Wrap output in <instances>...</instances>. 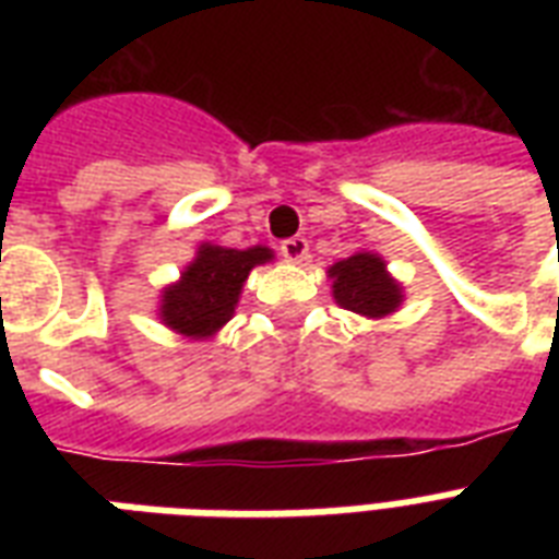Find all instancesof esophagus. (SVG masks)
I'll return each mask as SVG.
<instances>
[{
    "label": "esophagus",
    "mask_w": 559,
    "mask_h": 559,
    "mask_svg": "<svg viewBox=\"0 0 559 559\" xmlns=\"http://www.w3.org/2000/svg\"><path fill=\"white\" fill-rule=\"evenodd\" d=\"M307 252H310V243H307V237H301V235L287 237V240L281 243V254H284V261H289V263L307 261Z\"/></svg>",
    "instance_id": "1"
}]
</instances>
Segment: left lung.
Here are the masks:
<instances>
[{"label":"left lung","mask_w":559,"mask_h":559,"mask_svg":"<svg viewBox=\"0 0 559 559\" xmlns=\"http://www.w3.org/2000/svg\"><path fill=\"white\" fill-rule=\"evenodd\" d=\"M333 298L345 310L362 316H385L400 305V287L389 278L385 263L371 252L350 254L348 261L331 266Z\"/></svg>","instance_id":"1"}]
</instances>
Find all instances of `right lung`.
Here are the masks:
<instances>
[{"mask_svg":"<svg viewBox=\"0 0 559 559\" xmlns=\"http://www.w3.org/2000/svg\"><path fill=\"white\" fill-rule=\"evenodd\" d=\"M272 252L263 246L254 249H223V246H200L197 261L182 272V281L165 289L162 296V322L177 333L193 340L214 336L231 319L252 266L270 261Z\"/></svg>","mask_w":559,"mask_h":559,"instance_id":"add662e5","label":"right lung"}]
</instances>
